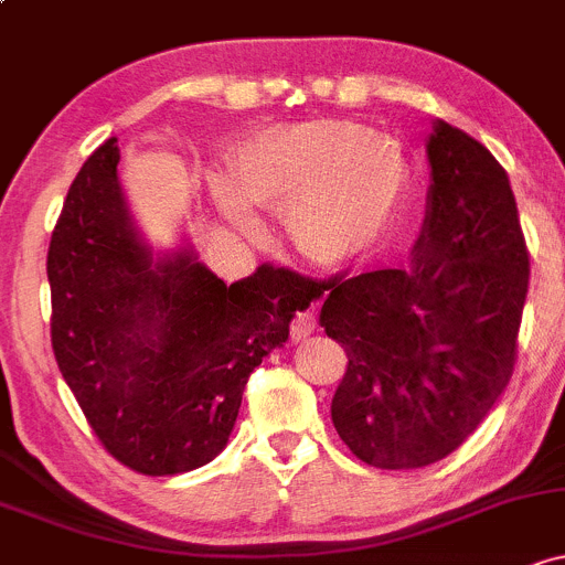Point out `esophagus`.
Here are the masks:
<instances>
[{
	"label": "esophagus",
	"instance_id": "esophagus-1",
	"mask_svg": "<svg viewBox=\"0 0 565 565\" xmlns=\"http://www.w3.org/2000/svg\"><path fill=\"white\" fill-rule=\"evenodd\" d=\"M315 329H318V318H315L312 309H305V312L296 315L294 323H290V339L299 342V339H307L309 333H315Z\"/></svg>",
	"mask_w": 565,
	"mask_h": 565
}]
</instances>
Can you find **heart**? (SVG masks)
I'll return each mask as SVG.
<instances>
[{"mask_svg":"<svg viewBox=\"0 0 565 565\" xmlns=\"http://www.w3.org/2000/svg\"><path fill=\"white\" fill-rule=\"evenodd\" d=\"M210 191L234 232L256 236V210L282 212L285 236L301 256L342 266L396 228L409 163L393 139L355 120L275 124L234 150L232 174H210Z\"/></svg>","mask_w":565,"mask_h":565,"instance_id":"b5f03b06","label":"heart"}]
</instances>
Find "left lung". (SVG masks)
<instances>
[{
  "label": "left lung",
  "instance_id": "1",
  "mask_svg": "<svg viewBox=\"0 0 565 565\" xmlns=\"http://www.w3.org/2000/svg\"><path fill=\"white\" fill-rule=\"evenodd\" d=\"M430 188L409 269L309 280L348 353L331 402L344 445L377 469H420L488 417L518 361L527 247L512 185L482 142L436 120Z\"/></svg>",
  "mask_w": 565,
  "mask_h": 565
}]
</instances>
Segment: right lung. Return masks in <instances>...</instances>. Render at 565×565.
Masks as SVG:
<instances>
[{
	"label": "right lung",
	"mask_w": 565,
	"mask_h": 565,
	"mask_svg": "<svg viewBox=\"0 0 565 565\" xmlns=\"http://www.w3.org/2000/svg\"><path fill=\"white\" fill-rule=\"evenodd\" d=\"M115 139L88 156L47 247L51 342L105 450L148 477L226 447L253 369L312 294L264 264L226 285L191 247L153 258L118 183Z\"/></svg>",
	"instance_id": "add662e5"
}]
</instances>
